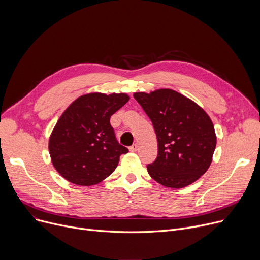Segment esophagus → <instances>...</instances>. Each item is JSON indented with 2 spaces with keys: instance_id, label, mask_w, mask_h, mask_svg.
Instances as JSON below:
<instances>
[{
  "instance_id": "34e87169",
  "label": "esophagus",
  "mask_w": 260,
  "mask_h": 260,
  "mask_svg": "<svg viewBox=\"0 0 260 260\" xmlns=\"http://www.w3.org/2000/svg\"><path fill=\"white\" fill-rule=\"evenodd\" d=\"M137 149H138V144H133L131 147H129V151L131 152H137Z\"/></svg>"
}]
</instances>
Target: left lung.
I'll list each match as a JSON object with an SVG mask.
<instances>
[{
    "label": "left lung",
    "mask_w": 260,
    "mask_h": 260,
    "mask_svg": "<svg viewBox=\"0 0 260 260\" xmlns=\"http://www.w3.org/2000/svg\"><path fill=\"white\" fill-rule=\"evenodd\" d=\"M134 98L151 119L158 141V156L147 166L149 176L172 188L198 180L211 166L217 141L209 115L170 88L135 92Z\"/></svg>",
    "instance_id": "1"
}]
</instances>
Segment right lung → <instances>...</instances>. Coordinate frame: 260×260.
<instances>
[{"mask_svg": "<svg viewBox=\"0 0 260 260\" xmlns=\"http://www.w3.org/2000/svg\"><path fill=\"white\" fill-rule=\"evenodd\" d=\"M129 100L120 92H89L68 106L48 142L53 168L77 185H94L111 175L128 149L119 144L109 119Z\"/></svg>", "mask_w": 260, "mask_h": 260, "instance_id": "1", "label": "right lung"}]
</instances>
